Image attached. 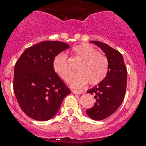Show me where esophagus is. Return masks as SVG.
<instances>
[{
    "label": "esophagus",
    "mask_w": 146,
    "mask_h": 146,
    "mask_svg": "<svg viewBox=\"0 0 146 146\" xmlns=\"http://www.w3.org/2000/svg\"><path fill=\"white\" fill-rule=\"evenodd\" d=\"M72 92L73 93V94H83V91H76V90H72Z\"/></svg>",
    "instance_id": "34e87169"
}]
</instances>
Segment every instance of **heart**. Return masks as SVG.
I'll list each match as a JSON object with an SVG mask.
<instances>
[{
	"mask_svg": "<svg viewBox=\"0 0 146 146\" xmlns=\"http://www.w3.org/2000/svg\"><path fill=\"white\" fill-rule=\"evenodd\" d=\"M74 55L82 60L78 71L72 78V70L66 55L59 54L53 60L55 72L66 82L71 80L73 88H82L88 82L91 86L100 84L107 77L109 69V62L105 55L99 52V50L88 44H82L72 50Z\"/></svg>",
	"mask_w": 146,
	"mask_h": 146,
	"instance_id": "b5f03b06",
	"label": "heart"
}]
</instances>
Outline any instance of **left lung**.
I'll return each mask as SVG.
<instances>
[{
	"mask_svg": "<svg viewBox=\"0 0 146 146\" xmlns=\"http://www.w3.org/2000/svg\"><path fill=\"white\" fill-rule=\"evenodd\" d=\"M105 53L109 62V69L105 79L88 91L94 95L96 102L94 107L86 110L91 118L101 121L116 111L123 100L126 90L127 70L121 52L107 44L92 41Z\"/></svg>",
	"mask_w": 146,
	"mask_h": 146,
	"instance_id": "8db88e82",
	"label": "left lung"
}]
</instances>
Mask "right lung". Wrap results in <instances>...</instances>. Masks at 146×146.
Wrapping results in <instances>:
<instances>
[{
	"mask_svg": "<svg viewBox=\"0 0 146 146\" xmlns=\"http://www.w3.org/2000/svg\"><path fill=\"white\" fill-rule=\"evenodd\" d=\"M69 47L58 41H44L28 47L15 65L13 88L21 110L34 120H50L71 93L53 68L55 58Z\"/></svg>",
	"mask_w": 146,
	"mask_h": 146,
	"instance_id": "1",
	"label": "right lung"
}]
</instances>
